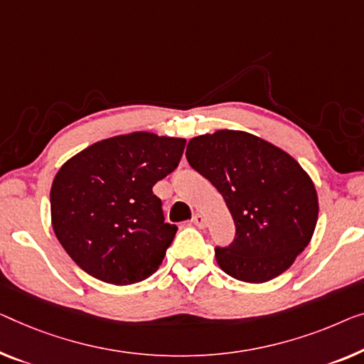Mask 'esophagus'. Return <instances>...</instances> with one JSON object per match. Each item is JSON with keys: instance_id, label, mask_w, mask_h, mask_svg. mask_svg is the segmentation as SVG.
Here are the masks:
<instances>
[{"instance_id": "34e87169", "label": "esophagus", "mask_w": 364, "mask_h": 364, "mask_svg": "<svg viewBox=\"0 0 364 364\" xmlns=\"http://www.w3.org/2000/svg\"><path fill=\"white\" fill-rule=\"evenodd\" d=\"M191 222H193L194 225H198L199 229H203V227H205V217L203 214H194Z\"/></svg>"}]
</instances>
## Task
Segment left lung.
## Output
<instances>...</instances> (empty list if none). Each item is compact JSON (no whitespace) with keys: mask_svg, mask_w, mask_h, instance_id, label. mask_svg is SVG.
I'll use <instances>...</instances> for the list:
<instances>
[{"mask_svg":"<svg viewBox=\"0 0 364 364\" xmlns=\"http://www.w3.org/2000/svg\"><path fill=\"white\" fill-rule=\"evenodd\" d=\"M186 159L217 188L234 219V242L215 247L222 271L245 283L284 273L317 224V193L302 166L284 150L240 130L191 139Z\"/></svg>","mask_w":364,"mask_h":364,"instance_id":"obj_1","label":"left lung"}]
</instances>
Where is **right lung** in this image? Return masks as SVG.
<instances>
[{
  "label": "right lung",
  "mask_w": 364,
  "mask_h": 364,
  "mask_svg": "<svg viewBox=\"0 0 364 364\" xmlns=\"http://www.w3.org/2000/svg\"><path fill=\"white\" fill-rule=\"evenodd\" d=\"M184 139L117 135L80 151L53 178V232L78 267L109 284L156 271L178 230L151 188L175 171Z\"/></svg>",
  "instance_id": "right-lung-1"
}]
</instances>
